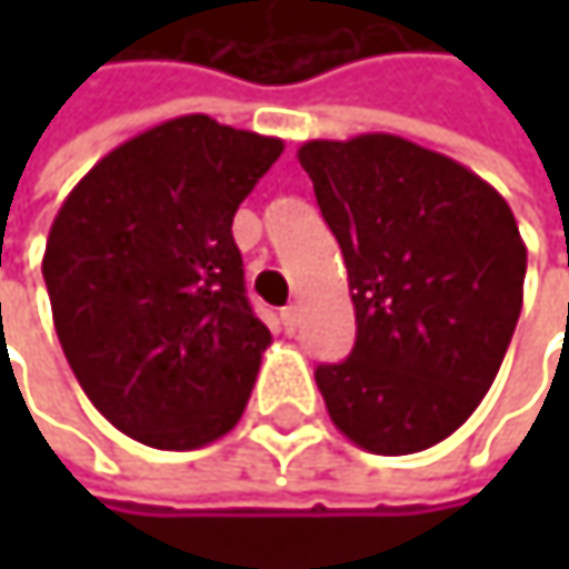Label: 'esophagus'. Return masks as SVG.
Here are the masks:
<instances>
[{"mask_svg":"<svg viewBox=\"0 0 569 569\" xmlns=\"http://www.w3.org/2000/svg\"><path fill=\"white\" fill-rule=\"evenodd\" d=\"M280 316H283L286 332H296V329H299V322H302V312H299V306H286Z\"/></svg>","mask_w":569,"mask_h":569,"instance_id":"esophagus-1","label":"esophagus"}]
</instances>
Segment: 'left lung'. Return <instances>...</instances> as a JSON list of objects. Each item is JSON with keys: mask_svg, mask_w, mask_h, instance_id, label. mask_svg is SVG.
Returning <instances> with one entry per match:
<instances>
[{"mask_svg": "<svg viewBox=\"0 0 569 569\" xmlns=\"http://www.w3.org/2000/svg\"><path fill=\"white\" fill-rule=\"evenodd\" d=\"M356 306L346 362L319 366L332 425L372 455H415L488 396L523 302L527 247L508 200L396 134L306 141Z\"/></svg>", "mask_w": 569, "mask_h": 569, "instance_id": "left-lung-1", "label": "left lung"}]
</instances>
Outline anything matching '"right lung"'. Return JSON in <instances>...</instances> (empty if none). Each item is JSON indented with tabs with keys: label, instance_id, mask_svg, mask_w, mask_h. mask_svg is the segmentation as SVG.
I'll return each mask as SVG.
<instances>
[{
	"label": "right lung",
	"instance_id": "add662e5",
	"mask_svg": "<svg viewBox=\"0 0 569 569\" xmlns=\"http://www.w3.org/2000/svg\"><path fill=\"white\" fill-rule=\"evenodd\" d=\"M280 154V138L183 114L104 154L64 197L42 260L58 342L128 438L190 451L240 421L273 339L230 227Z\"/></svg>",
	"mask_w": 569,
	"mask_h": 569
}]
</instances>
